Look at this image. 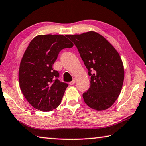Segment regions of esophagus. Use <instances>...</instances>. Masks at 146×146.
Listing matches in <instances>:
<instances>
[{
	"mask_svg": "<svg viewBox=\"0 0 146 146\" xmlns=\"http://www.w3.org/2000/svg\"><path fill=\"white\" fill-rule=\"evenodd\" d=\"M75 83H76V80H73L72 81H71V82H70V85H73Z\"/></svg>",
	"mask_w": 146,
	"mask_h": 146,
	"instance_id": "obj_1",
	"label": "esophagus"
}]
</instances>
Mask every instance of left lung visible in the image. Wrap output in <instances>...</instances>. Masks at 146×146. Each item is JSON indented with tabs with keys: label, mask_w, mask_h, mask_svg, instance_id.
<instances>
[{
	"label": "left lung",
	"mask_w": 146,
	"mask_h": 146,
	"mask_svg": "<svg viewBox=\"0 0 146 146\" xmlns=\"http://www.w3.org/2000/svg\"><path fill=\"white\" fill-rule=\"evenodd\" d=\"M66 36L77 47L91 76L90 87L83 94L85 103L96 111L109 108L119 96L124 82V65L119 52L95 31Z\"/></svg>",
	"instance_id": "1"
}]
</instances>
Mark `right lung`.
<instances>
[{
  "instance_id": "add662e5",
  "label": "right lung",
  "mask_w": 146,
  "mask_h": 146,
  "mask_svg": "<svg viewBox=\"0 0 146 146\" xmlns=\"http://www.w3.org/2000/svg\"><path fill=\"white\" fill-rule=\"evenodd\" d=\"M73 43L62 35H40L31 41L20 63V90L31 105L49 111L60 105L68 85L60 82L52 65L59 52Z\"/></svg>"
}]
</instances>
